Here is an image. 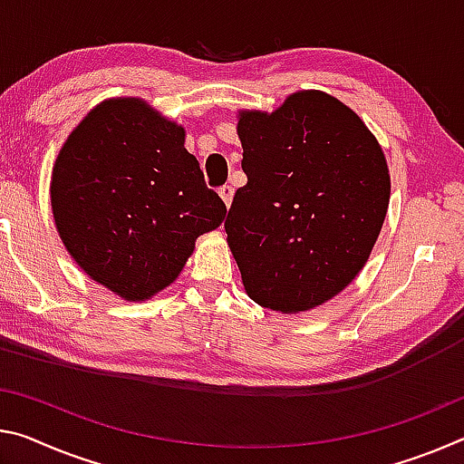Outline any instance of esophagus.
Masks as SVG:
<instances>
[{"label": "esophagus", "instance_id": "esophagus-1", "mask_svg": "<svg viewBox=\"0 0 464 464\" xmlns=\"http://www.w3.org/2000/svg\"><path fill=\"white\" fill-rule=\"evenodd\" d=\"M218 196L223 198L225 206H227V208H229L231 202H233V188H231V186H223V188L218 189Z\"/></svg>", "mask_w": 464, "mask_h": 464}]
</instances>
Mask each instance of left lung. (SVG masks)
<instances>
[{"mask_svg": "<svg viewBox=\"0 0 464 464\" xmlns=\"http://www.w3.org/2000/svg\"><path fill=\"white\" fill-rule=\"evenodd\" d=\"M247 183L235 192L227 241L256 304L299 314L338 295L365 266L391 202L376 136L320 91L276 111H241Z\"/></svg>", "mask_w": 464, "mask_h": 464, "instance_id": "left-lung-1", "label": "left lung"}]
</instances>
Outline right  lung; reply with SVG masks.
<instances>
[{
  "label": "right lung",
  "instance_id": "add662e5",
  "mask_svg": "<svg viewBox=\"0 0 464 464\" xmlns=\"http://www.w3.org/2000/svg\"><path fill=\"white\" fill-rule=\"evenodd\" d=\"M186 130L140 99H109L57 154L51 208L65 249L92 281L128 301L171 285L196 239L223 223Z\"/></svg>",
  "mask_w": 464,
  "mask_h": 464
}]
</instances>
